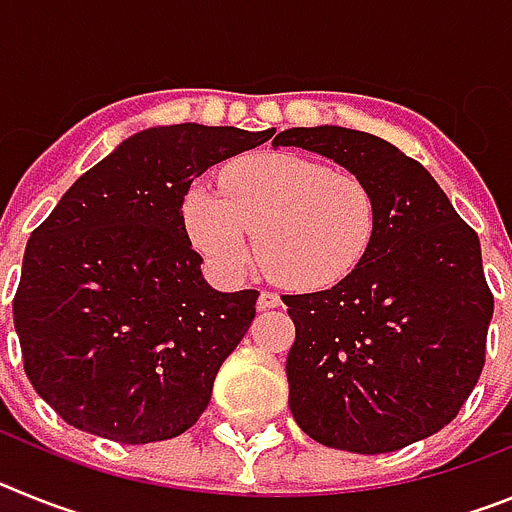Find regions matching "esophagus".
<instances>
[{
  "label": "esophagus",
  "mask_w": 512,
  "mask_h": 512,
  "mask_svg": "<svg viewBox=\"0 0 512 512\" xmlns=\"http://www.w3.org/2000/svg\"><path fill=\"white\" fill-rule=\"evenodd\" d=\"M282 305V300H279L277 292H269V289H264L259 295V310H269V307H279Z\"/></svg>",
  "instance_id": "obj_1"
}]
</instances>
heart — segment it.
Here are the masks:
<instances>
[{
    "mask_svg": "<svg viewBox=\"0 0 512 512\" xmlns=\"http://www.w3.org/2000/svg\"><path fill=\"white\" fill-rule=\"evenodd\" d=\"M220 187L192 189L184 223L194 248L225 277H241L261 253L284 287H333L359 269L377 235L372 187L312 158H246L220 176Z\"/></svg>",
    "mask_w": 512,
    "mask_h": 512,
    "instance_id": "1",
    "label": "heart"
}]
</instances>
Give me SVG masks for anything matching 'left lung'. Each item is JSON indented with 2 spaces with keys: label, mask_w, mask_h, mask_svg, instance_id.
Wrapping results in <instances>:
<instances>
[{
  "label": "left lung",
  "mask_w": 512,
  "mask_h": 512,
  "mask_svg": "<svg viewBox=\"0 0 512 512\" xmlns=\"http://www.w3.org/2000/svg\"><path fill=\"white\" fill-rule=\"evenodd\" d=\"M274 146L333 158L379 207L374 243L330 289L282 295L297 338L289 410L323 446L387 454L438 433L472 395L495 297L482 248L415 158L361 130L292 128Z\"/></svg>",
  "instance_id": "8db88e82"
}]
</instances>
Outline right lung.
Masks as SVG:
<instances>
[{
    "label": "right lung",
    "mask_w": 512,
    "mask_h": 512,
    "mask_svg": "<svg viewBox=\"0 0 512 512\" xmlns=\"http://www.w3.org/2000/svg\"><path fill=\"white\" fill-rule=\"evenodd\" d=\"M274 130L166 125L130 135L33 230L12 302L25 374L92 436H182L256 318V289L202 279L182 205L197 176Z\"/></svg>",
    "instance_id": "add662e5"
}]
</instances>
